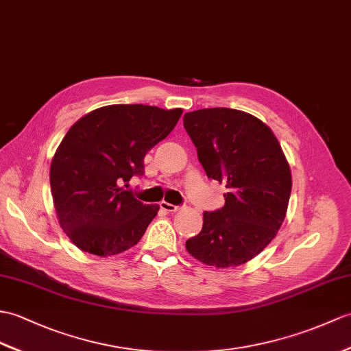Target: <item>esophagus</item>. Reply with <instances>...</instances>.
Instances as JSON below:
<instances>
[{
  "label": "esophagus",
  "instance_id": "1",
  "mask_svg": "<svg viewBox=\"0 0 351 351\" xmlns=\"http://www.w3.org/2000/svg\"><path fill=\"white\" fill-rule=\"evenodd\" d=\"M160 206H161V209H165L166 213H176V210H179V209L182 208V206H179V205H172V203H167V202H161Z\"/></svg>",
  "mask_w": 351,
  "mask_h": 351
}]
</instances>
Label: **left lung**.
<instances>
[{
  "mask_svg": "<svg viewBox=\"0 0 351 351\" xmlns=\"http://www.w3.org/2000/svg\"><path fill=\"white\" fill-rule=\"evenodd\" d=\"M184 127L208 178L227 189L224 206L203 213L186 251L215 267L247 263L275 238L287 213L291 173L280 142L262 121L236 109L189 112Z\"/></svg>",
  "mask_w": 351,
  "mask_h": 351,
  "instance_id": "left-lung-1",
  "label": "left lung"
}]
</instances>
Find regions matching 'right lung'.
Here are the masks:
<instances>
[{"instance_id":"obj_1","label":"right lung","mask_w":351,"mask_h":351,"mask_svg":"<svg viewBox=\"0 0 351 351\" xmlns=\"http://www.w3.org/2000/svg\"><path fill=\"white\" fill-rule=\"evenodd\" d=\"M182 109L113 104L80 118L64 136L51 165L56 215L71 242L95 256L134 247L157 215L132 190L145 175V157L175 128Z\"/></svg>"}]
</instances>
